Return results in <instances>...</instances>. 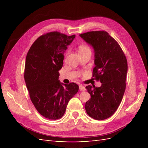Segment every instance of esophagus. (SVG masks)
Returning a JSON list of instances; mask_svg holds the SVG:
<instances>
[{
    "label": "esophagus",
    "mask_w": 148,
    "mask_h": 148,
    "mask_svg": "<svg viewBox=\"0 0 148 148\" xmlns=\"http://www.w3.org/2000/svg\"><path fill=\"white\" fill-rule=\"evenodd\" d=\"M79 89L80 91H84L85 90V87L82 84H79Z\"/></svg>",
    "instance_id": "obj_1"
}]
</instances>
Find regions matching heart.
Returning <instances> with one entry per match:
<instances>
[{
    "label": "heart",
    "instance_id": "heart-1",
    "mask_svg": "<svg viewBox=\"0 0 148 148\" xmlns=\"http://www.w3.org/2000/svg\"><path fill=\"white\" fill-rule=\"evenodd\" d=\"M78 50H79V52H84L86 51H88V50H90V49L89 47L86 46V45H84V44H82V45H80L78 47Z\"/></svg>",
    "mask_w": 148,
    "mask_h": 148
}]
</instances>
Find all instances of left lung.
<instances>
[{
    "label": "left lung",
    "mask_w": 148,
    "mask_h": 148,
    "mask_svg": "<svg viewBox=\"0 0 148 148\" xmlns=\"http://www.w3.org/2000/svg\"><path fill=\"white\" fill-rule=\"evenodd\" d=\"M79 36L94 49L92 77L102 83L100 87H86L91 99L85 104V109L94 119H108L118 109L126 88V57L119 43L105 31H89Z\"/></svg>",
    "instance_id": "8db88e82"
}]
</instances>
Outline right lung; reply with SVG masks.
Listing matches in <instances>:
<instances>
[{"label":"right lung","instance_id":"1","mask_svg":"<svg viewBox=\"0 0 148 148\" xmlns=\"http://www.w3.org/2000/svg\"><path fill=\"white\" fill-rule=\"evenodd\" d=\"M75 38L57 31L39 37L26 57L24 78L29 97L38 112L46 119H59L79 87L75 83H60L59 71L64 52Z\"/></svg>","mask_w":148,"mask_h":148}]
</instances>
